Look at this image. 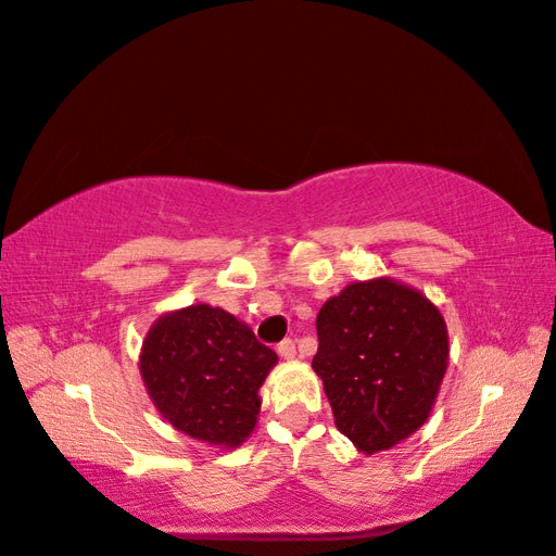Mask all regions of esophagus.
Masks as SVG:
<instances>
[{
  "label": "esophagus",
  "mask_w": 556,
  "mask_h": 556,
  "mask_svg": "<svg viewBox=\"0 0 556 556\" xmlns=\"http://www.w3.org/2000/svg\"><path fill=\"white\" fill-rule=\"evenodd\" d=\"M277 351H279V356L285 358V361H293V358H296V341H293V339H285V341H281V344L277 346Z\"/></svg>",
  "instance_id": "34e87169"
}]
</instances>
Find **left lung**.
Listing matches in <instances>:
<instances>
[{"mask_svg": "<svg viewBox=\"0 0 556 556\" xmlns=\"http://www.w3.org/2000/svg\"><path fill=\"white\" fill-rule=\"evenodd\" d=\"M315 325L313 370L358 452H387L422 428L448 365L446 323L425 293L392 277L353 281Z\"/></svg>", "mask_w": 556, "mask_h": 556, "instance_id": "1", "label": "left lung"}]
</instances>
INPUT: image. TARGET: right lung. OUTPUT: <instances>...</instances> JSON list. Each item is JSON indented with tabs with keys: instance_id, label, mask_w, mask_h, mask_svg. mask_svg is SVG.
Masks as SVG:
<instances>
[{
	"instance_id": "right-lung-1",
	"label": "right lung",
	"mask_w": 556,
	"mask_h": 556,
	"mask_svg": "<svg viewBox=\"0 0 556 556\" xmlns=\"http://www.w3.org/2000/svg\"><path fill=\"white\" fill-rule=\"evenodd\" d=\"M277 353L239 317L207 303L157 317L140 349L143 384L172 428L219 448L241 446L257 425L260 387Z\"/></svg>"
}]
</instances>
